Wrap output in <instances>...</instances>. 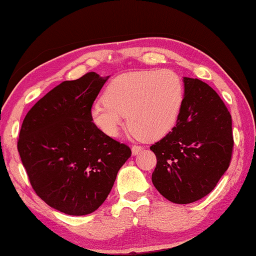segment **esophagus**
Returning <instances> with one entry per match:
<instances>
[{"label":"esophagus","instance_id":"34e87169","mask_svg":"<svg viewBox=\"0 0 256 256\" xmlns=\"http://www.w3.org/2000/svg\"><path fill=\"white\" fill-rule=\"evenodd\" d=\"M142 150H144V146H140V144H133V146H132V154H140Z\"/></svg>","mask_w":256,"mask_h":256}]
</instances>
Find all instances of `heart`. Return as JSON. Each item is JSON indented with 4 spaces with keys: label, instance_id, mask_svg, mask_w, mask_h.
Here are the masks:
<instances>
[{
    "label": "heart",
    "instance_id": "obj_1",
    "mask_svg": "<svg viewBox=\"0 0 256 256\" xmlns=\"http://www.w3.org/2000/svg\"><path fill=\"white\" fill-rule=\"evenodd\" d=\"M184 99V84L175 71L125 73L105 90L104 100L92 107V118L107 136L116 138L128 116L132 131L146 138H159L174 126Z\"/></svg>",
    "mask_w": 256,
    "mask_h": 256
}]
</instances>
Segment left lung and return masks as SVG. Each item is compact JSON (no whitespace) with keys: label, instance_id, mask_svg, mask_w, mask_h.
<instances>
[{"label":"left lung","instance_id":"obj_1","mask_svg":"<svg viewBox=\"0 0 256 256\" xmlns=\"http://www.w3.org/2000/svg\"><path fill=\"white\" fill-rule=\"evenodd\" d=\"M185 94L176 125L150 146L157 164L152 183L164 198L188 204L208 196L230 164L232 115L209 84L184 78Z\"/></svg>","mask_w":256,"mask_h":256}]
</instances>
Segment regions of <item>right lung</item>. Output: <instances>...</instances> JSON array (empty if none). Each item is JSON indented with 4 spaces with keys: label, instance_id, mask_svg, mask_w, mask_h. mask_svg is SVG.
Listing matches in <instances>:
<instances>
[{
    "label": "right lung",
    "instance_id": "obj_1",
    "mask_svg": "<svg viewBox=\"0 0 256 256\" xmlns=\"http://www.w3.org/2000/svg\"><path fill=\"white\" fill-rule=\"evenodd\" d=\"M107 79L88 72L63 81L34 104L21 125L18 151L30 184L66 214L96 211L132 154L92 122V107Z\"/></svg>",
    "mask_w": 256,
    "mask_h": 256
}]
</instances>
